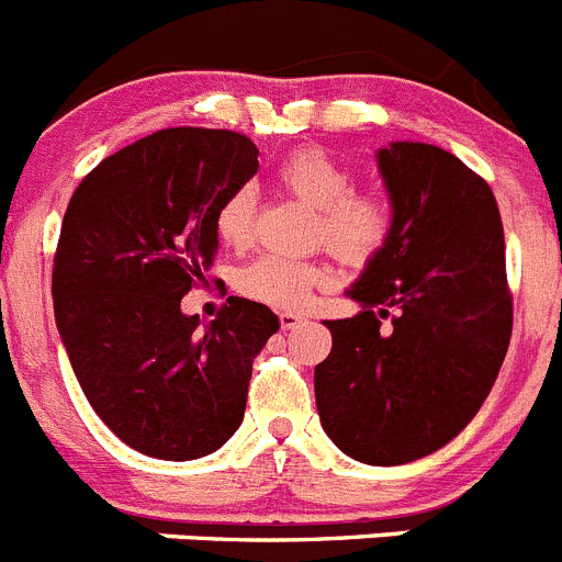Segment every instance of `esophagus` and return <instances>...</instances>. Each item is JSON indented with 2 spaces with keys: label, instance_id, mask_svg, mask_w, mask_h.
<instances>
[{
  "label": "esophagus",
  "instance_id": "esophagus-1",
  "mask_svg": "<svg viewBox=\"0 0 562 562\" xmlns=\"http://www.w3.org/2000/svg\"><path fill=\"white\" fill-rule=\"evenodd\" d=\"M278 319H281V328H284V330H292V328H297V325L306 323V317H303V314H297V312H281V314H278Z\"/></svg>",
  "mask_w": 562,
  "mask_h": 562
}]
</instances>
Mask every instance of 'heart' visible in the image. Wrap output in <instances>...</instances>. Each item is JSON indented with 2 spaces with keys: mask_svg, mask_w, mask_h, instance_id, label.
<instances>
[{
  "mask_svg": "<svg viewBox=\"0 0 562 562\" xmlns=\"http://www.w3.org/2000/svg\"><path fill=\"white\" fill-rule=\"evenodd\" d=\"M272 181L281 192L317 210L314 239L345 265H367L389 245L394 232V201L386 190H352L356 173L325 148H297L278 165ZM256 198L239 187L217 206L215 234L226 248L245 250L254 243ZM330 281L319 259L261 256L243 267L237 286L250 301L272 308H303L314 290Z\"/></svg>",
  "mask_w": 562,
  "mask_h": 562,
  "instance_id": "heart-1",
  "label": "heart"
}]
</instances>
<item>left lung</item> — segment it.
Segmentation results:
<instances>
[{"label": "left lung", "mask_w": 562, "mask_h": 562, "mask_svg": "<svg viewBox=\"0 0 562 562\" xmlns=\"http://www.w3.org/2000/svg\"><path fill=\"white\" fill-rule=\"evenodd\" d=\"M378 162L394 232L350 290L364 312L325 319L334 347L314 367V394L345 456L400 467L441 450L488 397L510 345L513 295L483 176L427 143H392Z\"/></svg>", "instance_id": "obj_1"}]
</instances>
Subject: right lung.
Wrapping results in <instances>:
<instances>
[{
  "instance_id": "1",
  "label": "right lung",
  "mask_w": 562,
  "mask_h": 562,
  "mask_svg": "<svg viewBox=\"0 0 562 562\" xmlns=\"http://www.w3.org/2000/svg\"><path fill=\"white\" fill-rule=\"evenodd\" d=\"M239 132L176 126L101 159L74 190L52 270L57 330L85 397L124 445L162 461L221 450L245 416L265 303L181 314L217 250V206L259 170Z\"/></svg>"
}]
</instances>
